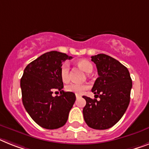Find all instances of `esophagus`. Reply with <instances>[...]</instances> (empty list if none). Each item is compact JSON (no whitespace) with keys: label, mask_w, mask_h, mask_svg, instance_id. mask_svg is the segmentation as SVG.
<instances>
[{"label":"esophagus","mask_w":149,"mask_h":149,"mask_svg":"<svg viewBox=\"0 0 149 149\" xmlns=\"http://www.w3.org/2000/svg\"><path fill=\"white\" fill-rule=\"evenodd\" d=\"M79 97H81V96L78 95V94H76V98H79Z\"/></svg>","instance_id":"obj_1"}]
</instances>
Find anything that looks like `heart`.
<instances>
[{"instance_id": "1", "label": "heart", "mask_w": 149, "mask_h": 149, "mask_svg": "<svg viewBox=\"0 0 149 149\" xmlns=\"http://www.w3.org/2000/svg\"><path fill=\"white\" fill-rule=\"evenodd\" d=\"M77 65L79 66L84 72L86 73H91L93 71V65L89 61L85 59H81L77 62ZM60 75L64 82H67L70 79V68L69 64L65 62L60 69ZM88 85L85 84L72 83L66 86V90L68 91L73 92L76 94H83L88 89Z\"/></svg>"}]
</instances>
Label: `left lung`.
<instances>
[{"label": "left lung", "mask_w": 149, "mask_h": 149, "mask_svg": "<svg viewBox=\"0 0 149 149\" xmlns=\"http://www.w3.org/2000/svg\"><path fill=\"white\" fill-rule=\"evenodd\" d=\"M99 77L92 92L95 98L83 96L86 105L83 109L84 121L94 130H107L117 123L125 113L130 101L132 82L127 68L105 54L91 56Z\"/></svg>", "instance_id": "left-lung-1"}]
</instances>
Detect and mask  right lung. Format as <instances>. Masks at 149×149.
Wrapping results in <instances>:
<instances>
[{
	"instance_id": "1",
	"label": "right lung",
	"mask_w": 149,
	"mask_h": 149,
	"mask_svg": "<svg viewBox=\"0 0 149 149\" xmlns=\"http://www.w3.org/2000/svg\"><path fill=\"white\" fill-rule=\"evenodd\" d=\"M72 56L57 51L42 55L24 69L20 79L22 101L30 117L41 127L55 130L66 123L76 100L72 92L62 91V62ZM54 89L61 95L53 97Z\"/></svg>"
}]
</instances>
